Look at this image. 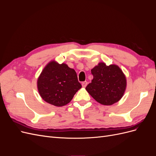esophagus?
<instances>
[{"label": "esophagus", "instance_id": "34e87169", "mask_svg": "<svg viewBox=\"0 0 156 156\" xmlns=\"http://www.w3.org/2000/svg\"><path fill=\"white\" fill-rule=\"evenodd\" d=\"M87 84H88L87 81H83V82L82 83V87H83V88H85V87H87Z\"/></svg>", "mask_w": 156, "mask_h": 156}]
</instances>
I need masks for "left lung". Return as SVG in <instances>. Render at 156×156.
I'll return each mask as SVG.
<instances>
[{
	"mask_svg": "<svg viewBox=\"0 0 156 156\" xmlns=\"http://www.w3.org/2000/svg\"><path fill=\"white\" fill-rule=\"evenodd\" d=\"M91 73L93 79L86 90L96 101L111 105L122 98L126 88V78L118 66L100 62L91 69Z\"/></svg>",
	"mask_w": 156,
	"mask_h": 156,
	"instance_id": "obj_1",
	"label": "left lung"
}]
</instances>
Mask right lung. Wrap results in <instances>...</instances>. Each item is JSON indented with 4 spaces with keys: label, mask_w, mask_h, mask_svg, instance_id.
I'll use <instances>...</instances> for the list:
<instances>
[{
    "label": "right lung",
    "mask_w": 156,
    "mask_h": 156,
    "mask_svg": "<svg viewBox=\"0 0 156 156\" xmlns=\"http://www.w3.org/2000/svg\"><path fill=\"white\" fill-rule=\"evenodd\" d=\"M37 86L41 98L56 107L67 105L82 87L73 69L54 60L42 70L37 79Z\"/></svg>",
    "instance_id": "1"
}]
</instances>
